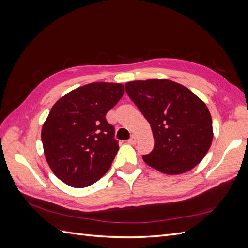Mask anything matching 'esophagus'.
<instances>
[{"label": "esophagus", "instance_id": "1", "mask_svg": "<svg viewBox=\"0 0 248 248\" xmlns=\"http://www.w3.org/2000/svg\"><path fill=\"white\" fill-rule=\"evenodd\" d=\"M128 142H129V144H136V142H137V137L136 136H134V134H132V136H131V138L128 140Z\"/></svg>", "mask_w": 248, "mask_h": 248}]
</instances>
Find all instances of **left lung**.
<instances>
[{"instance_id": "8db88e82", "label": "left lung", "mask_w": 248, "mask_h": 248, "mask_svg": "<svg viewBox=\"0 0 248 248\" xmlns=\"http://www.w3.org/2000/svg\"><path fill=\"white\" fill-rule=\"evenodd\" d=\"M125 89L152 128L154 148L142 156L148 166L167 175L183 174L198 166L213 140L205 102L170 79L129 81Z\"/></svg>"}]
</instances>
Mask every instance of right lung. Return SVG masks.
Segmentation results:
<instances>
[{"label":"right lung","mask_w":248,"mask_h":248,"mask_svg":"<svg viewBox=\"0 0 248 248\" xmlns=\"http://www.w3.org/2000/svg\"><path fill=\"white\" fill-rule=\"evenodd\" d=\"M124 94V86L92 82L60 98L42 126L44 155L67 185H92L109 170L119 150L115 127L106 119Z\"/></svg>","instance_id":"right-lung-1"}]
</instances>
